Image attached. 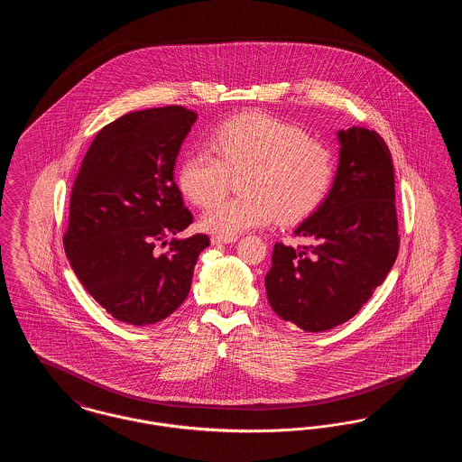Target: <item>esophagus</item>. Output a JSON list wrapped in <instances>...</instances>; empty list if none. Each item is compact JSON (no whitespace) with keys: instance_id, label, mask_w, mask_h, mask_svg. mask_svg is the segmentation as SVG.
<instances>
[{"instance_id":"1","label":"esophagus","mask_w":462,"mask_h":462,"mask_svg":"<svg viewBox=\"0 0 462 462\" xmlns=\"http://www.w3.org/2000/svg\"><path fill=\"white\" fill-rule=\"evenodd\" d=\"M236 241H237V237H223V236H213L211 237L213 244H232Z\"/></svg>"}]
</instances>
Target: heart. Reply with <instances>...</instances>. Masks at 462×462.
I'll return each mask as SVG.
<instances>
[{"label": "heart", "mask_w": 462, "mask_h": 462, "mask_svg": "<svg viewBox=\"0 0 462 462\" xmlns=\"http://www.w3.org/2000/svg\"><path fill=\"white\" fill-rule=\"evenodd\" d=\"M209 152L189 154L178 166L180 192L196 206L220 197L232 177L244 175L245 196L209 206L202 226L225 237L279 220L310 218L329 196L336 161L329 145L300 126L260 110L221 123L208 140Z\"/></svg>", "instance_id": "b5f03b06"}]
</instances>
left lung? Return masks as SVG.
<instances>
[{"label": "left lung", "instance_id": "obj_1", "mask_svg": "<svg viewBox=\"0 0 462 462\" xmlns=\"http://www.w3.org/2000/svg\"><path fill=\"white\" fill-rule=\"evenodd\" d=\"M339 164L324 204L294 234L311 245H273L264 277L272 310L308 332L350 320L398 254L395 175L386 142L367 128L337 132Z\"/></svg>", "mask_w": 462, "mask_h": 462}]
</instances>
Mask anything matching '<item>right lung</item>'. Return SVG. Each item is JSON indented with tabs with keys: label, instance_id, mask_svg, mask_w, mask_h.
I'll list each match as a JSON object with an SVG mask.
<instances>
[{
	"label": "right lung",
	"instance_id": "1",
	"mask_svg": "<svg viewBox=\"0 0 462 462\" xmlns=\"http://www.w3.org/2000/svg\"><path fill=\"white\" fill-rule=\"evenodd\" d=\"M196 119L180 106L125 114L95 136L74 180L67 260L121 322L142 328L170 317L189 296L199 254L209 245L204 234L175 237L194 220L173 170ZM159 243L169 244L166 254L156 251Z\"/></svg>",
	"mask_w": 462,
	"mask_h": 462
}]
</instances>
